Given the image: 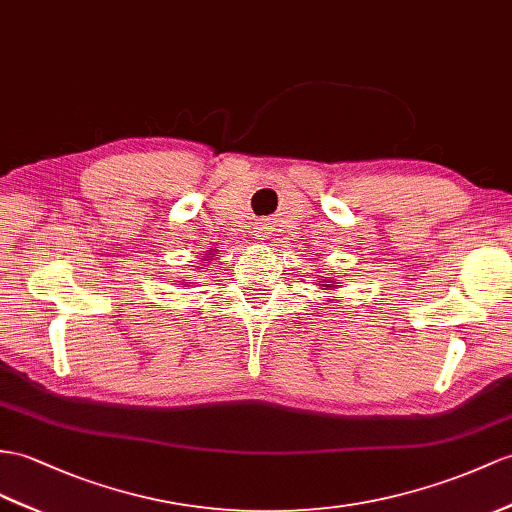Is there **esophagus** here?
Segmentation results:
<instances>
[{"mask_svg": "<svg viewBox=\"0 0 512 512\" xmlns=\"http://www.w3.org/2000/svg\"><path fill=\"white\" fill-rule=\"evenodd\" d=\"M256 232H258V236H267V226H260V228H256Z\"/></svg>", "mask_w": 512, "mask_h": 512, "instance_id": "obj_1", "label": "esophagus"}]
</instances>
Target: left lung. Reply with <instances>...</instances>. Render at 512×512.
<instances>
[{
	"mask_svg": "<svg viewBox=\"0 0 512 512\" xmlns=\"http://www.w3.org/2000/svg\"><path fill=\"white\" fill-rule=\"evenodd\" d=\"M323 286H326V289H334V284H323Z\"/></svg>",
	"mask_w": 512,
	"mask_h": 512,
	"instance_id": "obj_1",
	"label": "left lung"
}]
</instances>
